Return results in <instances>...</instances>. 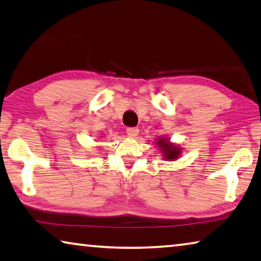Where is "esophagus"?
<instances>
[{
	"mask_svg": "<svg viewBox=\"0 0 261 261\" xmlns=\"http://www.w3.org/2000/svg\"><path fill=\"white\" fill-rule=\"evenodd\" d=\"M139 130L140 129L138 127H128L126 129V133L128 136H129V138H135V136H138Z\"/></svg>",
	"mask_w": 261,
	"mask_h": 261,
	"instance_id": "esophagus-1",
	"label": "esophagus"
}]
</instances>
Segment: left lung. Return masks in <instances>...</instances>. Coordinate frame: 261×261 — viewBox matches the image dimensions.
Segmentation results:
<instances>
[{"label": "left lung", "mask_w": 261, "mask_h": 261, "mask_svg": "<svg viewBox=\"0 0 261 261\" xmlns=\"http://www.w3.org/2000/svg\"><path fill=\"white\" fill-rule=\"evenodd\" d=\"M158 143L159 147H161V149L164 151V156H165L166 159H176L179 157L180 149H177L174 145L168 143V141L161 139L158 141Z\"/></svg>", "instance_id": "1"}]
</instances>
